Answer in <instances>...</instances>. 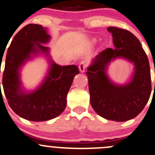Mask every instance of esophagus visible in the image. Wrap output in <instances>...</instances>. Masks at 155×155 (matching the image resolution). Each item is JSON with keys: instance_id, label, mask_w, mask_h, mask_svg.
Segmentation results:
<instances>
[{"instance_id": "1", "label": "esophagus", "mask_w": 155, "mask_h": 155, "mask_svg": "<svg viewBox=\"0 0 155 155\" xmlns=\"http://www.w3.org/2000/svg\"><path fill=\"white\" fill-rule=\"evenodd\" d=\"M87 67V62L86 61H81L79 64V70L81 73L84 72L85 71V69Z\"/></svg>"}]
</instances>
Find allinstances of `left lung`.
Masks as SVG:
<instances>
[{
    "label": "left lung",
    "instance_id": "8db88e82",
    "mask_svg": "<svg viewBox=\"0 0 155 155\" xmlns=\"http://www.w3.org/2000/svg\"><path fill=\"white\" fill-rule=\"evenodd\" d=\"M114 48H107L92 61L86 72L88 77L90 104L101 117L114 121L136 117L148 102L151 92L148 57L140 41L125 29L108 27ZM124 58L134 65L128 83L117 84L108 77L107 67L116 58Z\"/></svg>",
    "mask_w": 155,
    "mask_h": 155
}]
</instances>
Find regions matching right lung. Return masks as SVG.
I'll return each mask as SVG.
<instances>
[{"label": "right lung", "mask_w": 155, "mask_h": 155, "mask_svg": "<svg viewBox=\"0 0 155 155\" xmlns=\"http://www.w3.org/2000/svg\"><path fill=\"white\" fill-rule=\"evenodd\" d=\"M50 38L47 28L29 24L15 35L6 56L2 81L4 94L13 111L31 121H46L62 114L74 76L79 74L75 65L62 66L53 62L50 48L44 45ZM41 54L48 60V71L35 90L27 91L21 81V69L28 61Z\"/></svg>", "instance_id": "add662e5"}]
</instances>
